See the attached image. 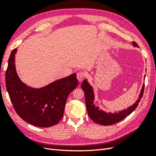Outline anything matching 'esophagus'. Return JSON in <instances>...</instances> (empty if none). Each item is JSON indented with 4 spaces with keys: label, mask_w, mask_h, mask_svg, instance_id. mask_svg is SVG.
<instances>
[{
    "label": "esophagus",
    "mask_w": 156,
    "mask_h": 156,
    "mask_svg": "<svg viewBox=\"0 0 156 156\" xmlns=\"http://www.w3.org/2000/svg\"><path fill=\"white\" fill-rule=\"evenodd\" d=\"M76 76H77V79L78 80V81L81 82L84 78L85 74H84V72H79L77 73V75H76Z\"/></svg>",
    "instance_id": "obj_1"
}]
</instances>
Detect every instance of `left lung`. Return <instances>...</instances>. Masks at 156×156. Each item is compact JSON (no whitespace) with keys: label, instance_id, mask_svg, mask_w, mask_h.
<instances>
[{"label":"left lung","instance_id":"left-lung-1","mask_svg":"<svg viewBox=\"0 0 156 156\" xmlns=\"http://www.w3.org/2000/svg\"><path fill=\"white\" fill-rule=\"evenodd\" d=\"M132 44H133L134 47H138V45L135 42L133 41ZM81 87L84 92L86 107H87L88 114L90 118L96 123L102 125H111L122 121L137 108L144 94L145 84H143L140 96H139V98L136 102L127 108L125 109V110L119 111L118 112H116L115 113L105 112L99 107H96L94 104V94L93 88L89 84L87 80H84L82 82Z\"/></svg>","mask_w":156,"mask_h":156}]
</instances>
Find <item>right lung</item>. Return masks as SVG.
Segmentation results:
<instances>
[{
	"instance_id": "right-lung-1",
	"label": "right lung",
	"mask_w": 156,
	"mask_h": 156,
	"mask_svg": "<svg viewBox=\"0 0 156 156\" xmlns=\"http://www.w3.org/2000/svg\"><path fill=\"white\" fill-rule=\"evenodd\" d=\"M11 51L5 74L6 90L13 107L23 120L39 127H49L61 120L69 93L77 87L76 74L59 79L40 88L29 87L16 74L15 55Z\"/></svg>"
}]
</instances>
